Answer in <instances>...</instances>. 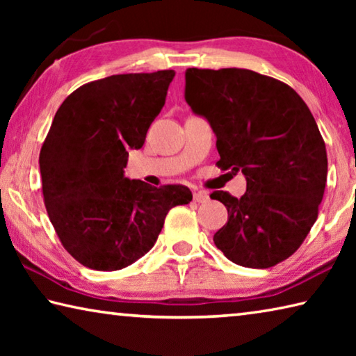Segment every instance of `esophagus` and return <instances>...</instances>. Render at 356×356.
Listing matches in <instances>:
<instances>
[{"label": "esophagus", "instance_id": "obj_1", "mask_svg": "<svg viewBox=\"0 0 356 356\" xmlns=\"http://www.w3.org/2000/svg\"><path fill=\"white\" fill-rule=\"evenodd\" d=\"M210 200L209 197V193L207 191H196L195 195H193V201L195 202H207Z\"/></svg>", "mask_w": 356, "mask_h": 356}]
</instances>
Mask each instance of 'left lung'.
<instances>
[{"label":"left lung","instance_id":"obj_1","mask_svg":"<svg viewBox=\"0 0 356 356\" xmlns=\"http://www.w3.org/2000/svg\"><path fill=\"white\" fill-rule=\"evenodd\" d=\"M185 100L216 135L222 171H242V197L213 191L227 222L213 236L229 261L268 268L305 242L327 184V149L303 99L248 69H186Z\"/></svg>","mask_w":356,"mask_h":356}]
</instances>
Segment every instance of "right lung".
Instances as JSON below:
<instances>
[{"label":"right lung","instance_id":"obj_1","mask_svg":"<svg viewBox=\"0 0 356 356\" xmlns=\"http://www.w3.org/2000/svg\"><path fill=\"white\" fill-rule=\"evenodd\" d=\"M176 72L111 75L83 84L58 108L40 149L44 202L69 254L114 272L152 248L168 212L188 204L184 185L152 186L124 176L141 149Z\"/></svg>","mask_w":356,"mask_h":356}]
</instances>
